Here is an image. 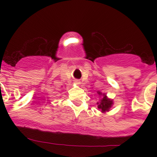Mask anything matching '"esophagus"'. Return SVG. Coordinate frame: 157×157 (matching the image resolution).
<instances>
[{
  "label": "esophagus",
  "mask_w": 157,
  "mask_h": 157,
  "mask_svg": "<svg viewBox=\"0 0 157 157\" xmlns=\"http://www.w3.org/2000/svg\"><path fill=\"white\" fill-rule=\"evenodd\" d=\"M75 84H77V85H79V84L80 83V81H78V80H75Z\"/></svg>",
  "instance_id": "obj_1"
}]
</instances>
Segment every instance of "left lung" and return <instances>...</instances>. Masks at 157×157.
Here are the masks:
<instances>
[{
    "label": "left lung",
    "instance_id": "obj_1",
    "mask_svg": "<svg viewBox=\"0 0 157 157\" xmlns=\"http://www.w3.org/2000/svg\"><path fill=\"white\" fill-rule=\"evenodd\" d=\"M99 94H101L100 92H99ZM97 104H98V102H97ZM112 100L106 98L105 95L103 94V97H102V99L101 100V102H100V103L98 105V109H101L102 112H105L106 111H109L110 108L112 105Z\"/></svg>",
    "mask_w": 157,
    "mask_h": 157
}]
</instances>
